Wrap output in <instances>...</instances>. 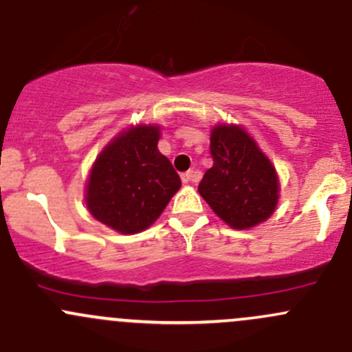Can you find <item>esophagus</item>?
<instances>
[{"label":"esophagus","instance_id":"obj_1","mask_svg":"<svg viewBox=\"0 0 352 352\" xmlns=\"http://www.w3.org/2000/svg\"><path fill=\"white\" fill-rule=\"evenodd\" d=\"M180 179H182L184 184H192L197 182V180L201 179V175H199V172H196V170H189V172H184L182 175H180Z\"/></svg>","mask_w":352,"mask_h":352}]
</instances>
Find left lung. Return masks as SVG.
Returning a JSON list of instances; mask_svg holds the SVG:
<instances>
[{
	"label": "left lung",
	"mask_w": 352,
	"mask_h": 352,
	"mask_svg": "<svg viewBox=\"0 0 352 352\" xmlns=\"http://www.w3.org/2000/svg\"><path fill=\"white\" fill-rule=\"evenodd\" d=\"M212 166L199 184V194L232 228L265 221L279 199V180L269 158L240 126L211 131Z\"/></svg>",
	"instance_id": "obj_1"
}]
</instances>
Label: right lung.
Listing matches in <instances>:
<instances>
[{"label":"right lung","mask_w":352,"mask_h":352,"mask_svg":"<svg viewBox=\"0 0 352 352\" xmlns=\"http://www.w3.org/2000/svg\"><path fill=\"white\" fill-rule=\"evenodd\" d=\"M158 126H134L104 148L91 166L87 208L95 219L131 235L151 226L173 194L180 177L156 148Z\"/></svg>","instance_id":"obj_1"}]
</instances>
